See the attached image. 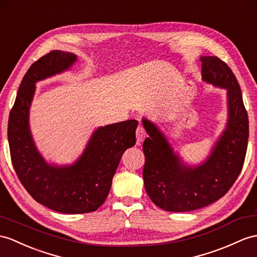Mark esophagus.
Returning a JSON list of instances; mask_svg holds the SVG:
<instances>
[{
  "label": "esophagus",
  "instance_id": "obj_1",
  "mask_svg": "<svg viewBox=\"0 0 257 257\" xmlns=\"http://www.w3.org/2000/svg\"><path fill=\"white\" fill-rule=\"evenodd\" d=\"M146 137V133H145V130L143 128V126H140L137 127L136 130V139H137V144H141L144 140H145Z\"/></svg>",
  "mask_w": 257,
  "mask_h": 257
}]
</instances>
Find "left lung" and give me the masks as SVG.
<instances>
[{"mask_svg": "<svg viewBox=\"0 0 257 257\" xmlns=\"http://www.w3.org/2000/svg\"><path fill=\"white\" fill-rule=\"evenodd\" d=\"M206 83L227 89L228 122L209 157L185 166L157 125L143 118L148 137L143 150L144 184L150 199L166 211H191L221 198L239 177L245 159L248 117L240 85L231 68L217 56H202Z\"/></svg>", "mask_w": 257, "mask_h": 257, "instance_id": "8db88e82", "label": "left lung"}]
</instances>
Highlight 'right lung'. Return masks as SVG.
<instances>
[{
    "mask_svg": "<svg viewBox=\"0 0 257 257\" xmlns=\"http://www.w3.org/2000/svg\"><path fill=\"white\" fill-rule=\"evenodd\" d=\"M76 60L73 53L53 50L36 61L18 88L8 127L12 164L21 183L35 201L63 214L95 211L104 203L123 153L135 145L139 124L127 120L98 127L71 166H53L43 159L29 128L36 83L68 70Z\"/></svg>",
    "mask_w": 257,
    "mask_h": 257,
    "instance_id": "1",
    "label": "right lung"
}]
</instances>
